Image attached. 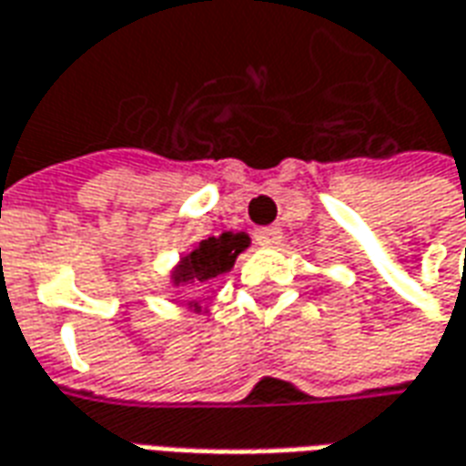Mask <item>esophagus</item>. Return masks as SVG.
<instances>
[{
  "mask_svg": "<svg viewBox=\"0 0 466 466\" xmlns=\"http://www.w3.org/2000/svg\"><path fill=\"white\" fill-rule=\"evenodd\" d=\"M256 240L260 246H275L278 240H280V228H275V226H266V228H256Z\"/></svg>",
  "mask_w": 466,
  "mask_h": 466,
  "instance_id": "esophagus-1",
  "label": "esophagus"
}]
</instances>
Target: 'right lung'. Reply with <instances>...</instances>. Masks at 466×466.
Wrapping results in <instances>:
<instances>
[{
	"mask_svg": "<svg viewBox=\"0 0 466 466\" xmlns=\"http://www.w3.org/2000/svg\"><path fill=\"white\" fill-rule=\"evenodd\" d=\"M250 246V238L246 233H220L218 238H206L191 253L178 260V266L173 268L171 283L173 285H191L198 290H208L210 285L218 280L220 275H226L236 263V258ZM196 310H198V303Z\"/></svg>",
	"mask_w": 466,
	"mask_h": 466,
	"instance_id": "right-lung-1",
	"label": "right lung"
}]
</instances>
